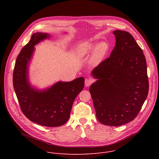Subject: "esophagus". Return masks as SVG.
<instances>
[{"label":"esophagus","mask_w":159,"mask_h":159,"mask_svg":"<svg viewBox=\"0 0 159 159\" xmlns=\"http://www.w3.org/2000/svg\"><path fill=\"white\" fill-rule=\"evenodd\" d=\"M93 83V80L90 79H86L85 80V86L88 87Z\"/></svg>","instance_id":"esophagus-1"}]
</instances>
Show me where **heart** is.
<instances>
[{
	"instance_id": "b5f03b06",
	"label": "heart",
	"mask_w": 159,
	"mask_h": 159,
	"mask_svg": "<svg viewBox=\"0 0 159 159\" xmlns=\"http://www.w3.org/2000/svg\"><path fill=\"white\" fill-rule=\"evenodd\" d=\"M109 48V44L106 41H101L98 44L94 41H85L77 45L74 50V55L77 58L82 59L91 53L90 63L96 66L104 60Z\"/></svg>"
}]
</instances>
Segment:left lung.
Listing matches in <instances>:
<instances>
[{
  "instance_id": "1",
  "label": "left lung",
  "mask_w": 159,
  "mask_h": 159,
  "mask_svg": "<svg viewBox=\"0 0 159 159\" xmlns=\"http://www.w3.org/2000/svg\"><path fill=\"white\" fill-rule=\"evenodd\" d=\"M116 45L109 58L91 72L97 79L89 87L98 120L118 126L133 121L148 93L145 57L129 33L112 32Z\"/></svg>"
}]
</instances>
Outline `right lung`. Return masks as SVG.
I'll use <instances>...</instances> for the list:
<instances>
[{
  "mask_svg": "<svg viewBox=\"0 0 159 159\" xmlns=\"http://www.w3.org/2000/svg\"><path fill=\"white\" fill-rule=\"evenodd\" d=\"M51 37L48 33H34L17 56L13 73V86L23 114L39 125L57 127L70 118L74 101L84 87L81 77L70 82L58 81L51 87L38 89L29 79V66L37 44Z\"/></svg>",
  "mask_w": 159,
  "mask_h": 159,
  "instance_id": "right-lung-1",
  "label": "right lung"
}]
</instances>
